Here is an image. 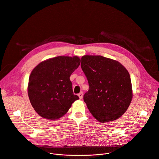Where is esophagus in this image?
<instances>
[{
  "label": "esophagus",
  "instance_id": "obj_1",
  "mask_svg": "<svg viewBox=\"0 0 159 159\" xmlns=\"http://www.w3.org/2000/svg\"><path fill=\"white\" fill-rule=\"evenodd\" d=\"M78 96H79V97L80 99H82V98H83V93H80L78 94Z\"/></svg>",
  "mask_w": 159,
  "mask_h": 159
}]
</instances>
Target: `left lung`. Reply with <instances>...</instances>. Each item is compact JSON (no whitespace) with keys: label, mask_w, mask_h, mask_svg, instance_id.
<instances>
[{"label":"left lung","mask_w":159,"mask_h":159,"mask_svg":"<svg viewBox=\"0 0 159 159\" xmlns=\"http://www.w3.org/2000/svg\"><path fill=\"white\" fill-rule=\"evenodd\" d=\"M81 68L89 89L84 101L99 122L115 121L128 109L133 98L130 76L119 61L101 55H84Z\"/></svg>","instance_id":"8db88e82"}]
</instances>
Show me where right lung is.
<instances>
[{"mask_svg":"<svg viewBox=\"0 0 159 159\" xmlns=\"http://www.w3.org/2000/svg\"><path fill=\"white\" fill-rule=\"evenodd\" d=\"M80 63L77 56H58L44 60L34 68L29 78L28 94L40 116L58 120L79 99L74 94L70 77Z\"/></svg>","mask_w":159,"mask_h":159,"instance_id":"add662e5","label":"right lung"}]
</instances>
